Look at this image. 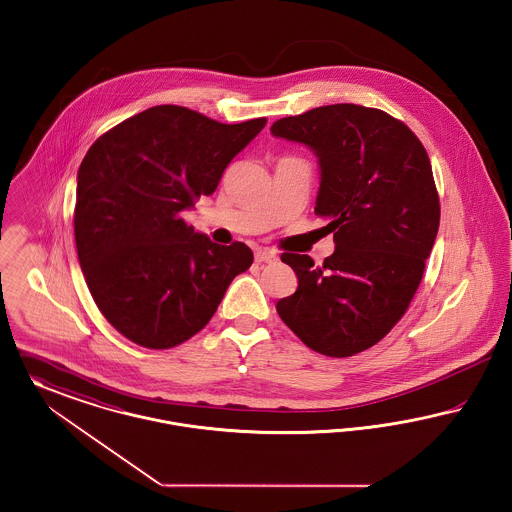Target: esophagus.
<instances>
[{"mask_svg": "<svg viewBox=\"0 0 512 512\" xmlns=\"http://www.w3.org/2000/svg\"><path fill=\"white\" fill-rule=\"evenodd\" d=\"M254 258H256V262H264V264H277V260H279L277 252H273L269 248H258L254 252Z\"/></svg>", "mask_w": 512, "mask_h": 512, "instance_id": "esophagus-1", "label": "esophagus"}]
</instances>
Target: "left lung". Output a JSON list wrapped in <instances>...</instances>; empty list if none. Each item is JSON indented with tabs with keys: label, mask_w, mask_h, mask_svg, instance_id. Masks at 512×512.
Here are the masks:
<instances>
[{
	"label": "left lung",
	"mask_w": 512,
	"mask_h": 512,
	"mask_svg": "<svg viewBox=\"0 0 512 512\" xmlns=\"http://www.w3.org/2000/svg\"><path fill=\"white\" fill-rule=\"evenodd\" d=\"M271 135L318 156L316 214L335 241L322 266L306 254L281 256L298 287L277 302V314L325 356L370 349L403 318L437 237L439 196L428 152L403 121L356 104L283 117Z\"/></svg>",
	"instance_id": "left-lung-1"
}]
</instances>
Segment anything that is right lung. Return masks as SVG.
I'll return each instance as SVG.
<instances>
[{
	"label": "right lung",
	"mask_w": 512,
	"mask_h": 512,
	"mask_svg": "<svg viewBox=\"0 0 512 512\" xmlns=\"http://www.w3.org/2000/svg\"><path fill=\"white\" fill-rule=\"evenodd\" d=\"M266 123L225 125L189 108L154 106L86 152L77 175V254L96 306L129 341L156 350L185 343L252 266L246 244L212 243L181 214L217 189Z\"/></svg>",
	"instance_id": "add662e5"
}]
</instances>
